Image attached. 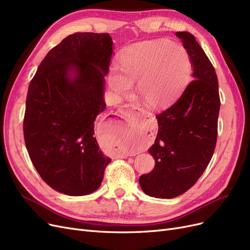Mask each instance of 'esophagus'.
<instances>
[{"label":"esophagus","instance_id":"esophagus-1","mask_svg":"<svg viewBox=\"0 0 250 250\" xmlns=\"http://www.w3.org/2000/svg\"><path fill=\"white\" fill-rule=\"evenodd\" d=\"M119 112L125 118L130 117L131 115L140 116V117L146 116V112H144L143 109L139 108L138 106H135V104H124V106L120 107ZM119 158H127V155L120 156Z\"/></svg>","mask_w":250,"mask_h":250}]
</instances>
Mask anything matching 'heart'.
Instances as JSON below:
<instances>
[{"label": "heart", "mask_w": 250, "mask_h": 250, "mask_svg": "<svg viewBox=\"0 0 250 250\" xmlns=\"http://www.w3.org/2000/svg\"><path fill=\"white\" fill-rule=\"evenodd\" d=\"M120 72L110 71L109 84L118 95L130 94L133 82L137 92L150 107L161 108L171 103L187 85L192 62L184 46L167 40L136 43L122 54Z\"/></svg>", "instance_id": "obj_1"}]
</instances>
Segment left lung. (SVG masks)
Returning a JSON list of instances; mask_svg holds the SVG:
<instances>
[{
    "mask_svg": "<svg viewBox=\"0 0 250 250\" xmlns=\"http://www.w3.org/2000/svg\"><path fill=\"white\" fill-rule=\"evenodd\" d=\"M175 35L190 55L194 80L156 116L159 130L148 149L155 168L139 178L142 191L156 198H173L189 190L210 163L217 140L220 99L215 69L194 36Z\"/></svg>",
    "mask_w": 250,
    "mask_h": 250,
    "instance_id": "8db88e82",
    "label": "left lung"
}]
</instances>
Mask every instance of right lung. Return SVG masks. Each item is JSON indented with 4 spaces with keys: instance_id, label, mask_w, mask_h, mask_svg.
I'll return each instance as SVG.
<instances>
[{
    "instance_id": "obj_1",
    "label": "right lung",
    "mask_w": 250,
    "mask_h": 250,
    "mask_svg": "<svg viewBox=\"0 0 250 250\" xmlns=\"http://www.w3.org/2000/svg\"><path fill=\"white\" fill-rule=\"evenodd\" d=\"M113 53L108 33H75L47 53L30 82L23 137L30 159L51 188L70 196L101 186L104 156L94 120L106 108L104 77Z\"/></svg>"
}]
</instances>
